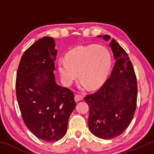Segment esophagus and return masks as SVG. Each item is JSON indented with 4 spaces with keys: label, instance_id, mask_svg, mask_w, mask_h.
I'll use <instances>...</instances> for the list:
<instances>
[{
    "label": "esophagus",
    "instance_id": "obj_1",
    "mask_svg": "<svg viewBox=\"0 0 154 154\" xmlns=\"http://www.w3.org/2000/svg\"><path fill=\"white\" fill-rule=\"evenodd\" d=\"M83 98V96H82V95H79V94H75V100L76 101V102L82 100Z\"/></svg>",
    "mask_w": 154,
    "mask_h": 154
}]
</instances>
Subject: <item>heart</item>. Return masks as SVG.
I'll return each instance as SVG.
<instances>
[{
    "mask_svg": "<svg viewBox=\"0 0 154 154\" xmlns=\"http://www.w3.org/2000/svg\"><path fill=\"white\" fill-rule=\"evenodd\" d=\"M111 55L101 45L78 46L66 56V60L59 61V71L65 82L71 83L77 77L82 85L91 90L97 88L105 82L111 66Z\"/></svg>",
    "mask_w": 154,
    "mask_h": 154,
    "instance_id": "obj_1",
    "label": "heart"
}]
</instances>
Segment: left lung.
<instances>
[{"mask_svg": "<svg viewBox=\"0 0 154 154\" xmlns=\"http://www.w3.org/2000/svg\"><path fill=\"white\" fill-rule=\"evenodd\" d=\"M109 38L103 36L106 41ZM110 46L116 60L111 76L98 91L84 97L89 105V129L103 139L123 133L133 119L137 101V76L132 62L116 40L112 39Z\"/></svg>", "mask_w": 154, "mask_h": 154, "instance_id": "1", "label": "left lung"}]
</instances>
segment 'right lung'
<instances>
[{"label": "right lung", "instance_id": "1", "mask_svg": "<svg viewBox=\"0 0 154 154\" xmlns=\"http://www.w3.org/2000/svg\"><path fill=\"white\" fill-rule=\"evenodd\" d=\"M54 38L45 36L24 51L18 66L15 90L26 126L45 141H57L66 134L76 103L74 94L56 83L53 71L57 54Z\"/></svg>", "mask_w": 154, "mask_h": 154}]
</instances>
